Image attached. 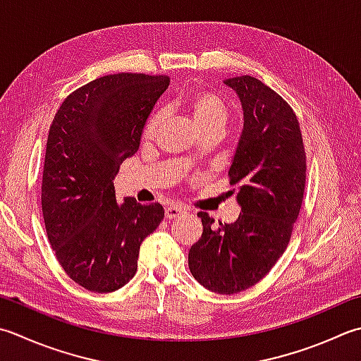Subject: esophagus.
<instances>
[{"label":"esophagus","instance_id":"34e87169","mask_svg":"<svg viewBox=\"0 0 361 361\" xmlns=\"http://www.w3.org/2000/svg\"><path fill=\"white\" fill-rule=\"evenodd\" d=\"M164 214H166V219H176V217H181L183 214H186V209L181 207H176V204H172V207L166 208Z\"/></svg>","mask_w":361,"mask_h":361}]
</instances>
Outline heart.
I'll return each instance as SVG.
<instances>
[{"label":"heart","mask_w":361,"mask_h":361,"mask_svg":"<svg viewBox=\"0 0 361 361\" xmlns=\"http://www.w3.org/2000/svg\"><path fill=\"white\" fill-rule=\"evenodd\" d=\"M185 109L192 118L199 131H204L209 128H224L228 118V106L221 97L214 92L199 90L190 94L185 100ZM162 120V112L154 111L148 117L144 126V137L153 139L157 136Z\"/></svg>","instance_id":"1"}]
</instances>
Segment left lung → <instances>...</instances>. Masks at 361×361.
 <instances>
[{"mask_svg": "<svg viewBox=\"0 0 361 361\" xmlns=\"http://www.w3.org/2000/svg\"><path fill=\"white\" fill-rule=\"evenodd\" d=\"M244 111V130L228 171L241 213L233 224L202 217L189 269L209 291L235 294L257 285L283 255L300 213L307 154L299 120L283 98L249 75L225 81Z\"/></svg>", "mask_w": 361, "mask_h": 361, "instance_id": "left-lung-1", "label": "left lung"}]
</instances>
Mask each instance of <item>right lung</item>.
<instances>
[{
    "instance_id": "right-lung-1",
    "label": "right lung",
    "mask_w": 361,
    "mask_h": 361,
    "mask_svg": "<svg viewBox=\"0 0 361 361\" xmlns=\"http://www.w3.org/2000/svg\"><path fill=\"white\" fill-rule=\"evenodd\" d=\"M171 82L166 75L116 73L72 92L49 126L42 176L48 241L66 274L94 293L125 286L139 249L164 209L116 202L120 164L137 152L147 117Z\"/></svg>"
}]
</instances>
